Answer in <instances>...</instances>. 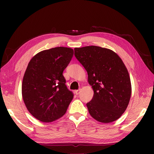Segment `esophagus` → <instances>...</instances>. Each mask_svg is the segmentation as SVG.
<instances>
[{
  "label": "esophagus",
  "mask_w": 154,
  "mask_h": 154,
  "mask_svg": "<svg viewBox=\"0 0 154 154\" xmlns=\"http://www.w3.org/2000/svg\"><path fill=\"white\" fill-rule=\"evenodd\" d=\"M80 92H81V90L80 89L79 90H77L75 91V94H76V95L79 94L80 93Z\"/></svg>",
  "instance_id": "esophagus-1"
}]
</instances>
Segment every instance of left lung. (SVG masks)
Here are the masks:
<instances>
[{
    "mask_svg": "<svg viewBox=\"0 0 154 154\" xmlns=\"http://www.w3.org/2000/svg\"><path fill=\"white\" fill-rule=\"evenodd\" d=\"M75 56L88 75L94 90L86 104L90 116L98 122L110 123L126 111L131 96L130 76L123 61L111 49L98 46L75 48Z\"/></svg>",
    "mask_w": 154,
    "mask_h": 154,
    "instance_id": "8db88e82",
    "label": "left lung"
}]
</instances>
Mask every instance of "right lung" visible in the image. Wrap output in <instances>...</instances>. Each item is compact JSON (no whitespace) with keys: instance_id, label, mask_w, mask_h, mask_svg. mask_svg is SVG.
Masks as SVG:
<instances>
[{"instance_id":"1","label":"right lung","mask_w":154,"mask_h":154,"mask_svg":"<svg viewBox=\"0 0 154 154\" xmlns=\"http://www.w3.org/2000/svg\"><path fill=\"white\" fill-rule=\"evenodd\" d=\"M73 54L71 48L58 47L39 52L28 63L22 97L28 111L39 121L51 122L61 118L73 98L62 75Z\"/></svg>"}]
</instances>
